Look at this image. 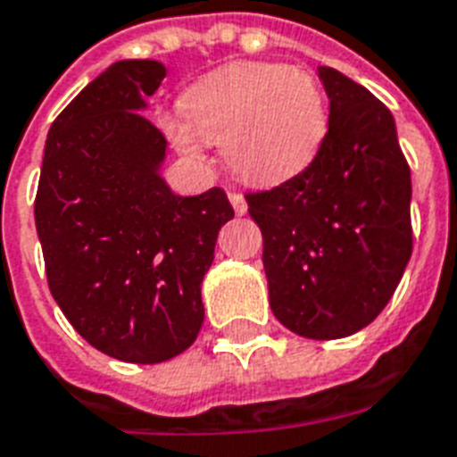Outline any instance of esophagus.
Segmentation results:
<instances>
[{"mask_svg":"<svg viewBox=\"0 0 457 457\" xmlns=\"http://www.w3.org/2000/svg\"><path fill=\"white\" fill-rule=\"evenodd\" d=\"M228 200H231L233 212H236V214H245V212H247L245 197H243V195H240V193H236V190H233V193H228Z\"/></svg>","mask_w":457,"mask_h":457,"instance_id":"1","label":"esophagus"}]
</instances>
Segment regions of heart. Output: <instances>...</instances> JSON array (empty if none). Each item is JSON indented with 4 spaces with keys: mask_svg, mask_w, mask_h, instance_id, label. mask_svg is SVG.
I'll return each mask as SVG.
<instances>
[{
    "mask_svg": "<svg viewBox=\"0 0 457 457\" xmlns=\"http://www.w3.org/2000/svg\"><path fill=\"white\" fill-rule=\"evenodd\" d=\"M166 119L173 143L190 157L217 143L226 166L250 183H281L312 164L328 129L327 100L312 73L284 63L238 62L212 71Z\"/></svg>",
    "mask_w": 457,
    "mask_h": 457,
    "instance_id": "obj_1",
    "label": "heart"
}]
</instances>
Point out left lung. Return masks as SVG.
I'll use <instances>...</instances> for the list:
<instances>
[{"mask_svg":"<svg viewBox=\"0 0 457 457\" xmlns=\"http://www.w3.org/2000/svg\"><path fill=\"white\" fill-rule=\"evenodd\" d=\"M328 130L312 164L245 193L262 231L271 312L293 334L331 341L386 307L412 253L410 166L394 116L341 71L320 66Z\"/></svg>","mask_w":457,"mask_h":457,"instance_id":"left-lung-1","label":"left lung"}]
</instances>
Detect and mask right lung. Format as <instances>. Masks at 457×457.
<instances>
[{
	"instance_id": "1",
	"label": "right lung",
	"mask_w": 457,
	"mask_h": 457,
	"mask_svg": "<svg viewBox=\"0 0 457 457\" xmlns=\"http://www.w3.org/2000/svg\"><path fill=\"white\" fill-rule=\"evenodd\" d=\"M164 76L129 59L85 85L49 129L35 195L56 305L93 348L137 364L193 345L200 284L233 219L221 188L180 197L157 173L166 137L140 109Z\"/></svg>"
}]
</instances>
